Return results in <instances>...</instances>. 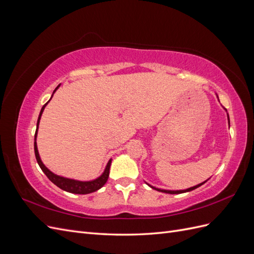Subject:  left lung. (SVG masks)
I'll return each mask as SVG.
<instances>
[{
	"instance_id": "left-lung-1",
	"label": "left lung",
	"mask_w": 254,
	"mask_h": 254,
	"mask_svg": "<svg viewBox=\"0 0 254 254\" xmlns=\"http://www.w3.org/2000/svg\"><path fill=\"white\" fill-rule=\"evenodd\" d=\"M228 118H229V115H228ZM203 183H205V181L202 182V183H200V184H198V186H195V187H193V188H190V189H188V190H160V189L153 188V187H150V188L153 189V190H159V191H162V193H167V194H182V193H187V191H190V190H193L199 188L200 186H202Z\"/></svg>"
}]
</instances>
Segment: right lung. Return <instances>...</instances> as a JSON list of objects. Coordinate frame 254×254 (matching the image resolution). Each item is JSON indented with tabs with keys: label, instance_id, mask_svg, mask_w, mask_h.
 <instances>
[{
	"label": "right lung",
	"instance_id": "1",
	"mask_svg": "<svg viewBox=\"0 0 254 254\" xmlns=\"http://www.w3.org/2000/svg\"><path fill=\"white\" fill-rule=\"evenodd\" d=\"M60 86V84H59ZM58 86V87H59ZM58 87L54 90L53 93H55V91L58 89ZM53 96V95H52ZM52 98V97H51ZM50 102V101H49ZM48 102V103H49ZM44 104V106L42 107V109L40 111V114H39V118H38V122H37V129H36V133H35V143H34V148H35V156H36V159H37V162L38 164H39L40 168L42 170V172L47 175L48 178L55 184V186H57L59 189L64 190L65 191H68V193H72V194H81V195H84V194H90V193H93V191L101 189L104 184L107 182V180H108V177H109V171H110V165H111V160H109L108 164H107L106 168H105V172L103 173L102 176H99L97 179L95 180H92V181H77V180H73V179H67V178H64V177H60V176H57L55 174H53L49 168H47L44 166V164L42 163V161L39 157V152H38V148H37V143H36V137H37V131H38V126H39V122H40V119H41V115H42V112L45 108V106L48 105Z\"/></svg>",
	"mask_w": 254,
	"mask_h": 254
}]
</instances>
